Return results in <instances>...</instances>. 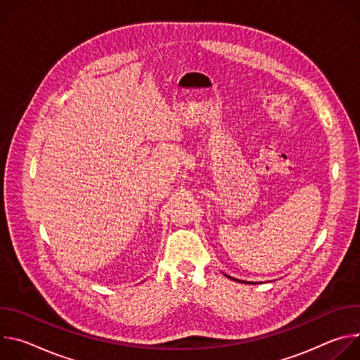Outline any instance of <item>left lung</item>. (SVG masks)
I'll return each mask as SVG.
<instances>
[{
  "instance_id": "obj_1",
  "label": "left lung",
  "mask_w": 360,
  "mask_h": 360,
  "mask_svg": "<svg viewBox=\"0 0 360 360\" xmlns=\"http://www.w3.org/2000/svg\"><path fill=\"white\" fill-rule=\"evenodd\" d=\"M225 276H228V275H225ZM228 278H231V276H228ZM232 281H236V282H243V283H250V282H245V281H240V279H235V278H231Z\"/></svg>"
}]
</instances>
